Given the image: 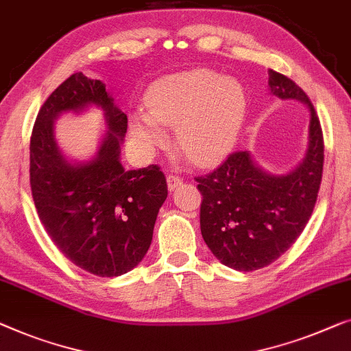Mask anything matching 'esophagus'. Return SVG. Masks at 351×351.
<instances>
[{
	"label": "esophagus",
	"instance_id": "esophagus-1",
	"mask_svg": "<svg viewBox=\"0 0 351 351\" xmlns=\"http://www.w3.org/2000/svg\"><path fill=\"white\" fill-rule=\"evenodd\" d=\"M166 180H167V188H169V191H174L177 186H180L182 184H184V180H182L179 176H172V174L167 176Z\"/></svg>",
	"mask_w": 351,
	"mask_h": 351
}]
</instances>
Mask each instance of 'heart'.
I'll return each mask as SVG.
<instances>
[{
  "label": "heart",
  "instance_id": "heart-1",
  "mask_svg": "<svg viewBox=\"0 0 351 351\" xmlns=\"http://www.w3.org/2000/svg\"><path fill=\"white\" fill-rule=\"evenodd\" d=\"M147 110L133 115L131 131L145 150L166 142V126H177V147L191 163L210 166L230 154L247 110L242 85L210 69L172 74L152 85Z\"/></svg>",
  "mask_w": 351,
  "mask_h": 351
}]
</instances>
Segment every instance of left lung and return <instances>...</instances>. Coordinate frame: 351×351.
Segmentation results:
<instances>
[{"mask_svg": "<svg viewBox=\"0 0 351 351\" xmlns=\"http://www.w3.org/2000/svg\"><path fill=\"white\" fill-rule=\"evenodd\" d=\"M269 87L280 99L308 106V147L302 163L285 176H274L248 152H234L210 174L196 177L204 242L217 260L243 272L269 266L296 242L313 212L323 174V131L308 96L272 69Z\"/></svg>", "mask_w": 351, "mask_h": 351, "instance_id": "left-lung-1", "label": "left lung"}]
</instances>
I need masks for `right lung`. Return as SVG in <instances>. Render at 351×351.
Returning a JSON list of instances; mask_svg holds the SVG:
<instances>
[{
    "label": "right lung",
    "instance_id": "1",
    "mask_svg": "<svg viewBox=\"0 0 351 351\" xmlns=\"http://www.w3.org/2000/svg\"><path fill=\"white\" fill-rule=\"evenodd\" d=\"M88 105L105 110L108 133L93 160L71 164L58 149L53 121ZM126 128V114L106 85L75 73L45 99L29 141V185L44 230L69 261L98 277L121 276L142 261L167 196L156 165L133 171L121 166Z\"/></svg>",
    "mask_w": 351,
    "mask_h": 351
}]
</instances>
